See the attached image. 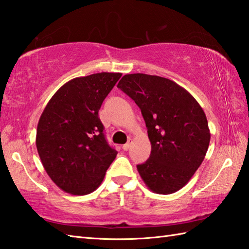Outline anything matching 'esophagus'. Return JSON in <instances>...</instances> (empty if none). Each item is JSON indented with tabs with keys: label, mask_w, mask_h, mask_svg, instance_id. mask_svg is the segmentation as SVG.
<instances>
[{
	"label": "esophagus",
	"mask_w": 249,
	"mask_h": 249,
	"mask_svg": "<svg viewBox=\"0 0 249 249\" xmlns=\"http://www.w3.org/2000/svg\"><path fill=\"white\" fill-rule=\"evenodd\" d=\"M130 145H131V139H130V140H129V142L128 143H126V144H124V145H123V149H124V151H128V149L130 148Z\"/></svg>",
	"instance_id": "obj_1"
}]
</instances>
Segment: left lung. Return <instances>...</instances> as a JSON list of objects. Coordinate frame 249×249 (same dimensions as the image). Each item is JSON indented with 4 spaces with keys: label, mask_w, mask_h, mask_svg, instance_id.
Wrapping results in <instances>:
<instances>
[{
    "label": "left lung",
    "mask_w": 249,
    "mask_h": 249,
    "mask_svg": "<svg viewBox=\"0 0 249 249\" xmlns=\"http://www.w3.org/2000/svg\"><path fill=\"white\" fill-rule=\"evenodd\" d=\"M141 109L152 152L137 169L147 188L172 194L183 188L205 159L210 143L206 114L182 87L164 77L126 74L118 84Z\"/></svg>",
    "instance_id": "1"
}]
</instances>
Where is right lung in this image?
Here are the masks:
<instances>
[{
    "instance_id": "right-lung-1",
    "label": "right lung",
    "mask_w": 249,
    "mask_h": 249,
    "mask_svg": "<svg viewBox=\"0 0 249 249\" xmlns=\"http://www.w3.org/2000/svg\"><path fill=\"white\" fill-rule=\"evenodd\" d=\"M121 76L102 72L71 79L52 96L39 119V157L50 178L67 193L93 192L117 157L98 110Z\"/></svg>"
}]
</instances>
